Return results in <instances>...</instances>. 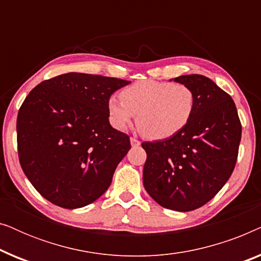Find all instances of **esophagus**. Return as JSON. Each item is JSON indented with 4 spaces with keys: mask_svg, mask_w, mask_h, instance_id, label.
Segmentation results:
<instances>
[{
    "mask_svg": "<svg viewBox=\"0 0 261 261\" xmlns=\"http://www.w3.org/2000/svg\"><path fill=\"white\" fill-rule=\"evenodd\" d=\"M141 142L138 140L137 138H130V145L133 146V147H137V146H140Z\"/></svg>",
    "mask_w": 261,
    "mask_h": 261,
    "instance_id": "obj_1",
    "label": "esophagus"
}]
</instances>
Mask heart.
I'll list each match as a JSON object with an SVG mask.
<instances>
[{
  "label": "heart",
  "mask_w": 261,
  "mask_h": 261,
  "mask_svg": "<svg viewBox=\"0 0 261 261\" xmlns=\"http://www.w3.org/2000/svg\"><path fill=\"white\" fill-rule=\"evenodd\" d=\"M195 108V95L187 85L142 81L121 92V99L108 101L110 122L126 129L137 114L139 130L149 139H165L183 129Z\"/></svg>",
  "instance_id": "heart-1"
}]
</instances>
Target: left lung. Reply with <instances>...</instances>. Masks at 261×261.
<instances>
[{
	"label": "left lung",
	"instance_id": "8db88e82",
	"mask_svg": "<svg viewBox=\"0 0 261 261\" xmlns=\"http://www.w3.org/2000/svg\"><path fill=\"white\" fill-rule=\"evenodd\" d=\"M174 82L189 87L195 108L183 129L162 141L142 142L147 153L144 187L164 208L191 212L219 192L233 172L241 122L229 95L202 74Z\"/></svg>",
	"mask_w": 261,
	"mask_h": 261
}]
</instances>
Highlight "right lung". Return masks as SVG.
Returning a JSON list of instances; mask_svg holds the SVG:
<instances>
[{
  "label": "right lung",
  "instance_id": "obj_1",
  "mask_svg": "<svg viewBox=\"0 0 261 261\" xmlns=\"http://www.w3.org/2000/svg\"><path fill=\"white\" fill-rule=\"evenodd\" d=\"M129 81L69 72L41 82L17 114V152L24 174L42 197L82 208L107 191L130 148L109 123L108 101Z\"/></svg>",
  "mask_w": 261,
  "mask_h": 261
}]
</instances>
